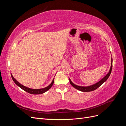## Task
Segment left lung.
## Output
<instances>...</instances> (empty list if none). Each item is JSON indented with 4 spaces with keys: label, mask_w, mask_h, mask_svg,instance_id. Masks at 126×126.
Segmentation results:
<instances>
[{
    "label": "left lung",
    "mask_w": 126,
    "mask_h": 126,
    "mask_svg": "<svg viewBox=\"0 0 126 126\" xmlns=\"http://www.w3.org/2000/svg\"><path fill=\"white\" fill-rule=\"evenodd\" d=\"M112 59L111 58V67H110V70L108 72V74L105 77H104L101 80H100L99 82H98L97 83H95L94 85H93L90 86H88V87H82V86H79L77 85H75L74 83H72L71 82V81L70 80V79H69V81L70 84L71 85V86H73L75 88L77 89L80 91H83V92H89V91H94V90H96V89H97L98 87H99L102 83H104L108 79V78H109V77L110 75V74L111 72V70H112Z\"/></svg>",
    "instance_id": "8db88e82"
}]
</instances>
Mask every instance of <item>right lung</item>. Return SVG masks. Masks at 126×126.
I'll use <instances>...</instances> for the list:
<instances>
[{"mask_svg": "<svg viewBox=\"0 0 126 126\" xmlns=\"http://www.w3.org/2000/svg\"><path fill=\"white\" fill-rule=\"evenodd\" d=\"M11 78H12L13 81H14V82L16 83V84L20 88H21L22 89H23L24 91H26L29 94H42L44 93H45L46 91H47V90H48L50 88L52 87V86L54 84V79H53V80L52 81V82L51 83V84L50 85H49L48 86L44 88H42V89H31V88H29L26 87L23 85H21L20 83H19L16 79H15L14 77L13 76V75L11 74Z\"/></svg>", "mask_w": 126, "mask_h": 126, "instance_id": "right-lung-1", "label": "right lung"}]
</instances>
